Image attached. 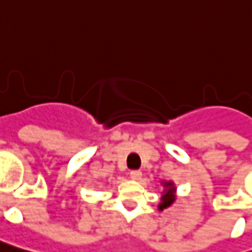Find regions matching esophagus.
Segmentation results:
<instances>
[{
    "mask_svg": "<svg viewBox=\"0 0 252 252\" xmlns=\"http://www.w3.org/2000/svg\"><path fill=\"white\" fill-rule=\"evenodd\" d=\"M129 177L132 178V180H135V181H138V180H141V177H142V173H141L139 170H132V171L129 173Z\"/></svg>",
    "mask_w": 252,
    "mask_h": 252,
    "instance_id": "1",
    "label": "esophagus"
}]
</instances>
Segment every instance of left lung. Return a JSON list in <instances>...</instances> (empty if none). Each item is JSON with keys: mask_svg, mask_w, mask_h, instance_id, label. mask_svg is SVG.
Returning <instances> with one entry per match:
<instances>
[{"mask_svg": "<svg viewBox=\"0 0 252 252\" xmlns=\"http://www.w3.org/2000/svg\"><path fill=\"white\" fill-rule=\"evenodd\" d=\"M161 186H163V191H161L160 204L158 205V209L159 211L167 209L177 199V187L174 184V181H171V180H169V181H161Z\"/></svg>", "mask_w": 252, "mask_h": 252, "instance_id": "obj_1", "label": "left lung"}]
</instances>
